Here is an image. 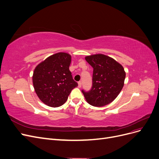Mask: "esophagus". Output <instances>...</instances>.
I'll list each match as a JSON object with an SVG mask.
<instances>
[{
    "label": "esophagus",
    "instance_id": "34e87169",
    "mask_svg": "<svg viewBox=\"0 0 159 159\" xmlns=\"http://www.w3.org/2000/svg\"><path fill=\"white\" fill-rule=\"evenodd\" d=\"M81 85H82V84H81V81H79V82H78V87L81 88Z\"/></svg>",
    "mask_w": 159,
    "mask_h": 159
}]
</instances>
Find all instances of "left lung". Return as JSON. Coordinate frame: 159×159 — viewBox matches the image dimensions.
<instances>
[{
    "label": "left lung",
    "mask_w": 159,
    "mask_h": 159,
    "mask_svg": "<svg viewBox=\"0 0 159 159\" xmlns=\"http://www.w3.org/2000/svg\"><path fill=\"white\" fill-rule=\"evenodd\" d=\"M85 59L93 68L92 87L88 91H81L86 101L95 107L111 103L124 85L126 74L123 67L112 57L102 54L86 56Z\"/></svg>",
    "instance_id": "8db88e82"
}]
</instances>
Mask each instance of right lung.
<instances>
[{"label": "right lung", "instance_id": "right-lung-1", "mask_svg": "<svg viewBox=\"0 0 159 159\" xmlns=\"http://www.w3.org/2000/svg\"><path fill=\"white\" fill-rule=\"evenodd\" d=\"M71 57L65 52L52 55L34 69V88L46 105L57 107L64 104L71 90L78 85L69 70Z\"/></svg>", "mask_w": 159, "mask_h": 159}]
</instances>
